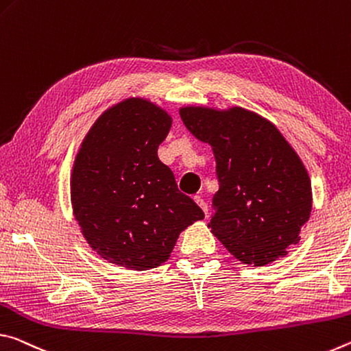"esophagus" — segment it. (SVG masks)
<instances>
[{"instance_id": "obj_1", "label": "esophagus", "mask_w": 351, "mask_h": 351, "mask_svg": "<svg viewBox=\"0 0 351 351\" xmlns=\"http://www.w3.org/2000/svg\"><path fill=\"white\" fill-rule=\"evenodd\" d=\"M194 202H196V204L200 206V208H202L205 216H208V205H206V202H205V200H204L202 197L196 196V197H194Z\"/></svg>"}]
</instances>
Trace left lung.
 I'll list each match as a JSON object with an SVG mask.
<instances>
[{
    "instance_id": "left-lung-1",
    "label": "left lung",
    "mask_w": 351,
    "mask_h": 351,
    "mask_svg": "<svg viewBox=\"0 0 351 351\" xmlns=\"http://www.w3.org/2000/svg\"><path fill=\"white\" fill-rule=\"evenodd\" d=\"M180 118L216 158L211 232L245 264L286 255L313 206L311 182L294 149L271 121L241 107H183Z\"/></svg>"
}]
</instances>
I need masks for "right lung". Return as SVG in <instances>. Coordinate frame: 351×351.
<instances>
[{"instance_id": "1", "label": "right lung", "mask_w": 351, "mask_h": 351, "mask_svg": "<svg viewBox=\"0 0 351 351\" xmlns=\"http://www.w3.org/2000/svg\"><path fill=\"white\" fill-rule=\"evenodd\" d=\"M163 108L141 97L96 119L74 160L71 204L91 249L108 263L147 271L204 211L179 191L157 151L171 129Z\"/></svg>"}]
</instances>
